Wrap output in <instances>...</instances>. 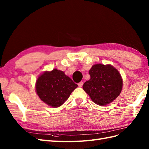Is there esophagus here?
Wrapping results in <instances>:
<instances>
[{"mask_svg":"<svg viewBox=\"0 0 149 149\" xmlns=\"http://www.w3.org/2000/svg\"><path fill=\"white\" fill-rule=\"evenodd\" d=\"M83 82H82V81H81L80 83H78L79 87H82V86H83Z\"/></svg>","mask_w":149,"mask_h":149,"instance_id":"34e87169","label":"esophagus"}]
</instances>
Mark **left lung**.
<instances>
[{"label":"left lung","instance_id":"obj_1","mask_svg":"<svg viewBox=\"0 0 149 149\" xmlns=\"http://www.w3.org/2000/svg\"><path fill=\"white\" fill-rule=\"evenodd\" d=\"M89 73L91 78L84 83L83 88L96 104H108L119 95L123 79L113 66L97 64L92 66Z\"/></svg>","mask_w":149,"mask_h":149}]
</instances>
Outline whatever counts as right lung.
Listing matches in <instances>:
<instances>
[{
  "label": "right lung",
  "instance_id": "1",
  "mask_svg": "<svg viewBox=\"0 0 149 149\" xmlns=\"http://www.w3.org/2000/svg\"><path fill=\"white\" fill-rule=\"evenodd\" d=\"M78 85L63 71L54 69L40 75L36 84V91L44 102L53 107L61 106Z\"/></svg>",
  "mask_w": 149,
  "mask_h": 149
}]
</instances>
